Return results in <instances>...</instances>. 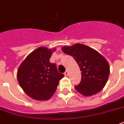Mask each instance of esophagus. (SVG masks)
<instances>
[{
    "mask_svg": "<svg viewBox=\"0 0 124 124\" xmlns=\"http://www.w3.org/2000/svg\"><path fill=\"white\" fill-rule=\"evenodd\" d=\"M68 73H69V72H68V70H67L65 72V73H64V74H65V76H67Z\"/></svg>",
    "mask_w": 124,
    "mask_h": 124,
    "instance_id": "esophagus-1",
    "label": "esophagus"
}]
</instances>
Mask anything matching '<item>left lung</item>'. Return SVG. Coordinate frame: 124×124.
I'll return each mask as SVG.
<instances>
[{"instance_id": "1", "label": "left lung", "mask_w": 124, "mask_h": 124, "mask_svg": "<svg viewBox=\"0 0 124 124\" xmlns=\"http://www.w3.org/2000/svg\"><path fill=\"white\" fill-rule=\"evenodd\" d=\"M71 55L82 71L80 83L75 89L84 96H92L102 90L108 78L110 67L106 59L98 52L82 44L61 48Z\"/></svg>"}]
</instances>
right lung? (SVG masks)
<instances>
[{
    "instance_id": "obj_1",
    "label": "right lung",
    "mask_w": 124,
    "mask_h": 124,
    "mask_svg": "<svg viewBox=\"0 0 124 124\" xmlns=\"http://www.w3.org/2000/svg\"><path fill=\"white\" fill-rule=\"evenodd\" d=\"M54 49L37 48L21 63L17 72L19 85L33 99L46 101L54 95L59 81L64 74L58 72L55 63L50 62Z\"/></svg>"
}]
</instances>
